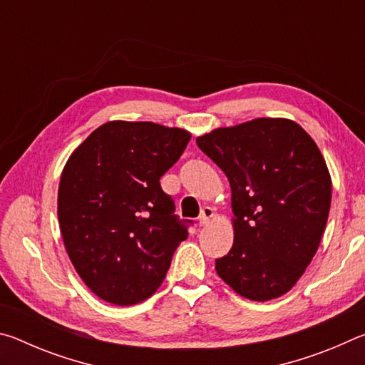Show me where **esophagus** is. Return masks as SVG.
I'll list each match as a JSON object with an SVG mask.
<instances>
[{
  "mask_svg": "<svg viewBox=\"0 0 365 365\" xmlns=\"http://www.w3.org/2000/svg\"><path fill=\"white\" fill-rule=\"evenodd\" d=\"M212 217H214V209L209 206H205L201 209V214H200V217H197V220H200V225H206Z\"/></svg>",
  "mask_w": 365,
  "mask_h": 365,
  "instance_id": "1",
  "label": "esophagus"
}]
</instances>
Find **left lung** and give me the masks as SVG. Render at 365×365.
I'll list each match as a JSON object with an SVG mask.
<instances>
[{"instance_id": "8db88e82", "label": "left lung", "mask_w": 365, "mask_h": 365, "mask_svg": "<svg viewBox=\"0 0 365 365\" xmlns=\"http://www.w3.org/2000/svg\"><path fill=\"white\" fill-rule=\"evenodd\" d=\"M232 188L235 240L217 275L243 298L269 301L294 287L327 225L331 178L298 123L255 119L196 138Z\"/></svg>"}]
</instances>
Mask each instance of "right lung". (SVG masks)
Wrapping results in <instances>:
<instances>
[{
	"instance_id": "1",
	"label": "right lung",
	"mask_w": 365,
	"mask_h": 365,
	"mask_svg": "<svg viewBox=\"0 0 365 365\" xmlns=\"http://www.w3.org/2000/svg\"><path fill=\"white\" fill-rule=\"evenodd\" d=\"M191 135L153 122L113 120L71 154L58 191V217L67 255L80 279L117 306L145 301L160 287L191 220L159 178Z\"/></svg>"
}]
</instances>
